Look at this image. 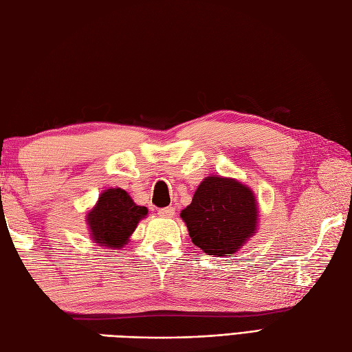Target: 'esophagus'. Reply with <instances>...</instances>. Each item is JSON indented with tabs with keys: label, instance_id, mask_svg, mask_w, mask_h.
Segmentation results:
<instances>
[{
	"label": "esophagus",
	"instance_id": "34e87169",
	"mask_svg": "<svg viewBox=\"0 0 352 352\" xmlns=\"http://www.w3.org/2000/svg\"><path fill=\"white\" fill-rule=\"evenodd\" d=\"M175 214V208L174 207H163L159 208V216L162 218H172V216Z\"/></svg>",
	"mask_w": 352,
	"mask_h": 352
}]
</instances>
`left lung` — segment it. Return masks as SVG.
<instances>
[{
	"label": "left lung",
	"mask_w": 352,
	"mask_h": 352,
	"mask_svg": "<svg viewBox=\"0 0 352 352\" xmlns=\"http://www.w3.org/2000/svg\"><path fill=\"white\" fill-rule=\"evenodd\" d=\"M193 245L208 256L236 252L257 230L258 210L252 190L234 178L207 177L182 212Z\"/></svg>",
	"instance_id": "1"
}]
</instances>
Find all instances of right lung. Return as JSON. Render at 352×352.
Returning <instances> with one entry per match:
<instances>
[{
	"instance_id": "1",
	"label": "right lung",
	"mask_w": 352,
	"mask_h": 352,
	"mask_svg": "<svg viewBox=\"0 0 352 352\" xmlns=\"http://www.w3.org/2000/svg\"><path fill=\"white\" fill-rule=\"evenodd\" d=\"M146 214V207L136 206L124 189L113 188L101 193L98 203L87 213V223L95 243L121 250Z\"/></svg>"
}]
</instances>
